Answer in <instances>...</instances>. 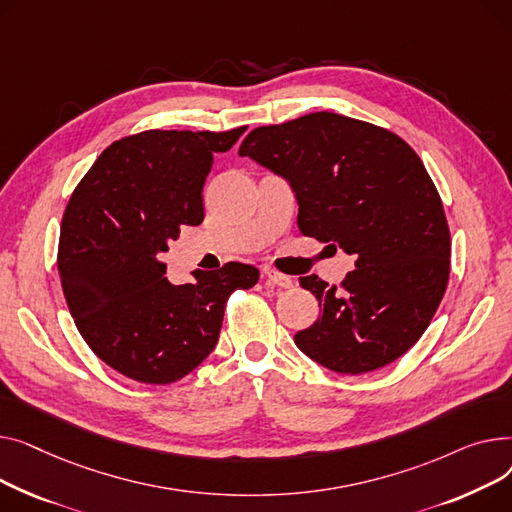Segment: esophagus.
Instances as JSON below:
<instances>
[{
    "mask_svg": "<svg viewBox=\"0 0 512 512\" xmlns=\"http://www.w3.org/2000/svg\"><path fill=\"white\" fill-rule=\"evenodd\" d=\"M264 279H266L268 285H277V287H283V289H291L293 287V281L287 275H281V273H277V270H273V268H266L264 270Z\"/></svg>",
    "mask_w": 512,
    "mask_h": 512,
    "instance_id": "esophagus-1",
    "label": "esophagus"
}]
</instances>
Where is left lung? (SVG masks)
<instances>
[{
  "instance_id": "8db88e82",
  "label": "left lung",
  "mask_w": 512,
  "mask_h": 512,
  "mask_svg": "<svg viewBox=\"0 0 512 512\" xmlns=\"http://www.w3.org/2000/svg\"><path fill=\"white\" fill-rule=\"evenodd\" d=\"M239 155L291 184L299 231L355 258L341 285L299 277L322 316L295 345L339 374H366L409 351L450 273L442 200L415 150L386 128L316 111L252 130Z\"/></svg>"
}]
</instances>
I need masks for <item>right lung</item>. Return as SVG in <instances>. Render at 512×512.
I'll return each instance as SVG.
<instances>
[{
    "instance_id": "1",
    "label": "right lung",
    "mask_w": 512,
    "mask_h": 512,
    "mask_svg": "<svg viewBox=\"0 0 512 512\" xmlns=\"http://www.w3.org/2000/svg\"><path fill=\"white\" fill-rule=\"evenodd\" d=\"M227 132L144 130L115 140L86 171L64 210L57 270L78 333L115 372L171 384L215 349L227 299L260 273L227 262L171 285L157 260L182 225L204 219L202 188Z\"/></svg>"
}]
</instances>
